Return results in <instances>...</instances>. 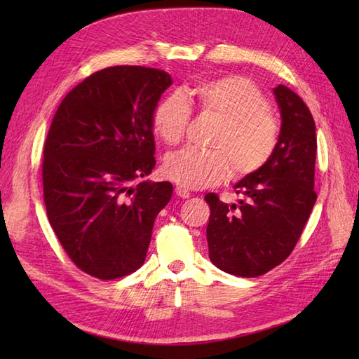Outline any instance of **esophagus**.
Listing matches in <instances>:
<instances>
[{
    "instance_id": "1",
    "label": "esophagus",
    "mask_w": 359,
    "mask_h": 359,
    "mask_svg": "<svg viewBox=\"0 0 359 359\" xmlns=\"http://www.w3.org/2000/svg\"><path fill=\"white\" fill-rule=\"evenodd\" d=\"M175 196H179V197H182V199H188L189 196V191L187 188H184V187H175Z\"/></svg>"
}]
</instances>
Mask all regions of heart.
<instances>
[{"label":"heart","mask_w":359,"mask_h":359,"mask_svg":"<svg viewBox=\"0 0 359 359\" xmlns=\"http://www.w3.org/2000/svg\"><path fill=\"white\" fill-rule=\"evenodd\" d=\"M191 95L205 116L219 121L211 151L182 149L163 160L165 177L187 189L217 185L228 172L245 177L269 162L279 140V123L270 103L253 81L225 75L202 81ZM191 109L182 94L163 97L152 112V126L166 144L184 140Z\"/></svg>","instance_id":"b5f03b06"}]
</instances>
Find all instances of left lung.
Here are the masks:
<instances>
[{"label":"left lung","mask_w":359,"mask_h":359,"mask_svg":"<svg viewBox=\"0 0 359 359\" xmlns=\"http://www.w3.org/2000/svg\"><path fill=\"white\" fill-rule=\"evenodd\" d=\"M280 111L278 147L261 170L234 185L239 203L208 193L210 259L241 278L270 271L292 253L316 202V126L307 104L292 89H273Z\"/></svg>","instance_id":"obj_1"}]
</instances>
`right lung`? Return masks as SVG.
<instances>
[{
    "instance_id": "1",
    "label": "right lung",
    "mask_w": 359,
    "mask_h": 359,
    "mask_svg": "<svg viewBox=\"0 0 359 359\" xmlns=\"http://www.w3.org/2000/svg\"><path fill=\"white\" fill-rule=\"evenodd\" d=\"M171 85L170 74L152 67H106L75 86L52 120L46 212L67 256L90 276L139 270L171 199L170 182L144 180L156 166L152 112Z\"/></svg>"
}]
</instances>
